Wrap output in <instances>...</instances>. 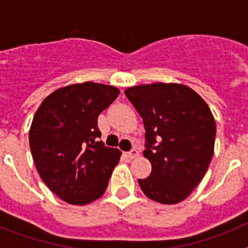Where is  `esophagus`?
<instances>
[{"instance_id":"esophagus-1","label":"esophagus","mask_w":248,"mask_h":248,"mask_svg":"<svg viewBox=\"0 0 248 248\" xmlns=\"http://www.w3.org/2000/svg\"><path fill=\"white\" fill-rule=\"evenodd\" d=\"M138 155H139V151H138L137 149H131V150L128 153V156L130 157V159H134V157H137Z\"/></svg>"}]
</instances>
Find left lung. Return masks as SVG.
<instances>
[{
	"label": "left lung",
	"instance_id": "1",
	"mask_svg": "<svg viewBox=\"0 0 248 248\" xmlns=\"http://www.w3.org/2000/svg\"><path fill=\"white\" fill-rule=\"evenodd\" d=\"M125 95L145 125L143 154L151 174L138 180L140 187L156 202L185 200L214 155L216 125L209 105L189 87L174 83L131 87Z\"/></svg>",
	"mask_w": 248,
	"mask_h": 248
}]
</instances>
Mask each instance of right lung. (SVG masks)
<instances>
[{
	"label": "right lung",
	"mask_w": 248,
	"mask_h": 248,
	"mask_svg": "<svg viewBox=\"0 0 248 248\" xmlns=\"http://www.w3.org/2000/svg\"><path fill=\"white\" fill-rule=\"evenodd\" d=\"M111 85L87 82L48 95L36 111L30 148L43 183L72 205H85L104 194L118 149L104 146L98 117L119 95Z\"/></svg>",
	"instance_id": "obj_1"
}]
</instances>
